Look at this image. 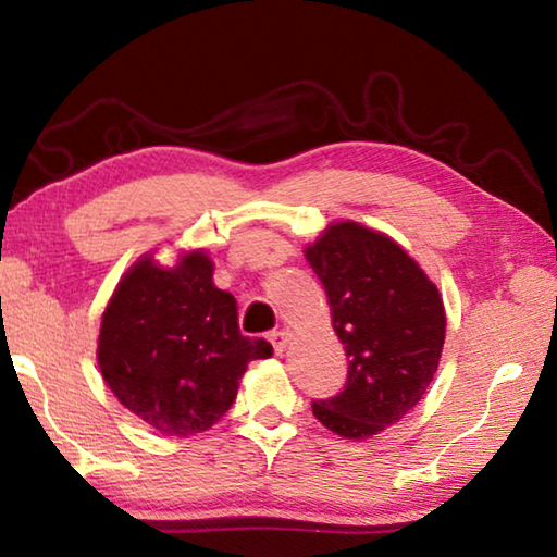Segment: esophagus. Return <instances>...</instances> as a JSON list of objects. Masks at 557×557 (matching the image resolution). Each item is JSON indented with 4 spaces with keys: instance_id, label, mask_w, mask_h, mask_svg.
Listing matches in <instances>:
<instances>
[{
    "instance_id": "esophagus-1",
    "label": "esophagus",
    "mask_w": 557,
    "mask_h": 557,
    "mask_svg": "<svg viewBox=\"0 0 557 557\" xmlns=\"http://www.w3.org/2000/svg\"><path fill=\"white\" fill-rule=\"evenodd\" d=\"M287 342H289V334L287 332H272L270 334V344H272V348H275V354L285 351Z\"/></svg>"
}]
</instances>
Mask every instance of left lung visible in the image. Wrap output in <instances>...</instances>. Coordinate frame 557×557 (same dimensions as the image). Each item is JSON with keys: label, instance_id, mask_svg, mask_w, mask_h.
Segmentation results:
<instances>
[{"label": "left lung", "instance_id": "obj_1", "mask_svg": "<svg viewBox=\"0 0 557 557\" xmlns=\"http://www.w3.org/2000/svg\"><path fill=\"white\" fill-rule=\"evenodd\" d=\"M305 258L348 358L344 391L312 403L314 418L346 440L379 435L435 379L447 326L440 289L393 238L354 221L329 225Z\"/></svg>", "mask_w": 557, "mask_h": 557}]
</instances>
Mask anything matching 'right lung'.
<instances>
[{"instance_id": "add662e5", "label": "right lung", "mask_w": 557, "mask_h": 557, "mask_svg": "<svg viewBox=\"0 0 557 557\" xmlns=\"http://www.w3.org/2000/svg\"><path fill=\"white\" fill-rule=\"evenodd\" d=\"M270 356L265 338L240 334L238 305L213 285L206 250L184 252L174 268L143 256L102 312V379L129 412L169 437L215 425L248 363Z\"/></svg>"}]
</instances>
